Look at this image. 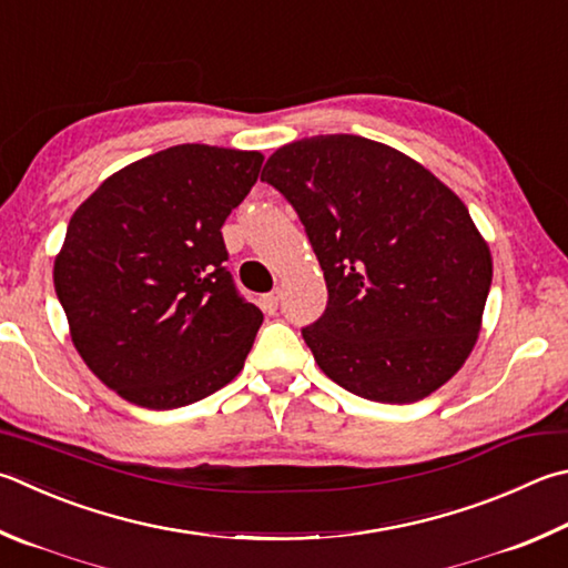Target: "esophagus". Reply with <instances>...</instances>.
<instances>
[{
  "mask_svg": "<svg viewBox=\"0 0 568 568\" xmlns=\"http://www.w3.org/2000/svg\"><path fill=\"white\" fill-rule=\"evenodd\" d=\"M277 305H281V291L265 293L261 297V307H263V313H267V315H275L277 313Z\"/></svg>",
  "mask_w": 568,
  "mask_h": 568,
  "instance_id": "34e87169",
  "label": "esophagus"
}]
</instances>
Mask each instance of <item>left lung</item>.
I'll list each match as a JSON object with an SVG mask.
<instances>
[{
    "instance_id": "left-lung-1",
    "label": "left lung",
    "mask_w": 568,
    "mask_h": 568,
    "mask_svg": "<svg viewBox=\"0 0 568 568\" xmlns=\"http://www.w3.org/2000/svg\"><path fill=\"white\" fill-rule=\"evenodd\" d=\"M261 181L293 205L323 267L327 307L303 339L357 397L407 405L477 343L489 245L455 193L405 153L353 133L293 141Z\"/></svg>"
}]
</instances>
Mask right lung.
Returning <instances> with one entry per match:
<instances>
[{
    "instance_id": "obj_1",
    "label": "right lung",
    "mask_w": 568,
    "mask_h": 568,
    "mask_svg": "<svg viewBox=\"0 0 568 568\" xmlns=\"http://www.w3.org/2000/svg\"><path fill=\"white\" fill-rule=\"evenodd\" d=\"M257 151L181 143L106 179L71 215L54 287L91 373L149 409L229 385L263 313L223 263V223L261 173Z\"/></svg>"
}]
</instances>
